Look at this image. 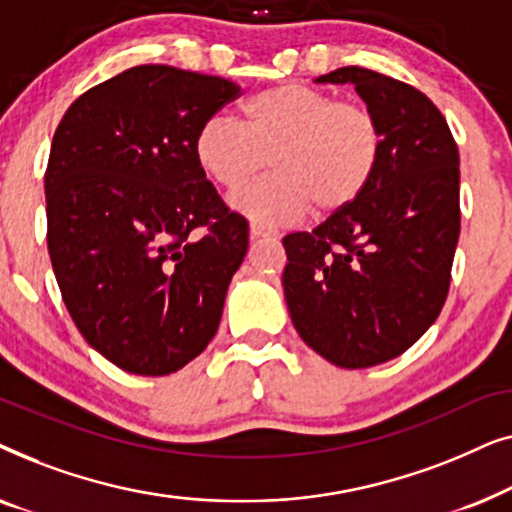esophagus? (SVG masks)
Wrapping results in <instances>:
<instances>
[{
  "mask_svg": "<svg viewBox=\"0 0 512 512\" xmlns=\"http://www.w3.org/2000/svg\"><path fill=\"white\" fill-rule=\"evenodd\" d=\"M277 233L272 228H265V226H258V223H251L249 228V237L251 240H263V237H275Z\"/></svg>",
  "mask_w": 512,
  "mask_h": 512,
  "instance_id": "34e87169",
  "label": "esophagus"
}]
</instances>
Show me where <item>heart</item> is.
<instances>
[{
	"label": "heart",
	"instance_id": "obj_1",
	"mask_svg": "<svg viewBox=\"0 0 512 512\" xmlns=\"http://www.w3.org/2000/svg\"><path fill=\"white\" fill-rule=\"evenodd\" d=\"M384 130L368 104L335 100L331 93L279 83L242 104V125L212 116L193 139L200 172L235 193L263 172L272 177L230 200L258 226H284L319 214H338L366 193L380 167Z\"/></svg>",
	"mask_w": 512,
	"mask_h": 512
}]
</instances>
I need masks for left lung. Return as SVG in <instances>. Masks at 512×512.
Returning <instances> with one entry per match:
<instances>
[{
    "label": "left lung",
    "instance_id": "8db88e82",
    "mask_svg": "<svg viewBox=\"0 0 512 512\" xmlns=\"http://www.w3.org/2000/svg\"><path fill=\"white\" fill-rule=\"evenodd\" d=\"M354 86L380 118L384 153L354 205L284 237L293 326L340 368H370L415 345L443 310L459 240V151L424 93L363 67L314 79Z\"/></svg>",
    "mask_w": 512,
    "mask_h": 512
}]
</instances>
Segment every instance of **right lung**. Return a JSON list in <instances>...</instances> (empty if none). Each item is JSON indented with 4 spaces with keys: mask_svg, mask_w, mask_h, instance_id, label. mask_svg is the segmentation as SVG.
<instances>
[{
    "mask_svg": "<svg viewBox=\"0 0 512 512\" xmlns=\"http://www.w3.org/2000/svg\"><path fill=\"white\" fill-rule=\"evenodd\" d=\"M237 95L221 76L139 65L83 93L53 135L55 279L88 345L132 375L177 373L209 345L249 249L244 216L193 156L200 125Z\"/></svg>",
    "mask_w": 512,
    "mask_h": 512,
    "instance_id": "obj_1",
    "label": "right lung"
}]
</instances>
